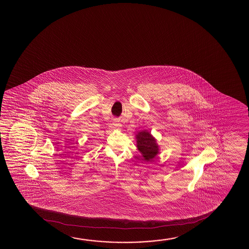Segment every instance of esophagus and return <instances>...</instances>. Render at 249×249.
Returning <instances> with one entry per match:
<instances>
[{"label":"esophagus","instance_id":"esophagus-1","mask_svg":"<svg viewBox=\"0 0 249 249\" xmlns=\"http://www.w3.org/2000/svg\"><path fill=\"white\" fill-rule=\"evenodd\" d=\"M113 126H114L115 128L120 129V128H121V126H122V125H121V123H119V121L116 120V121L113 123Z\"/></svg>","mask_w":249,"mask_h":249}]
</instances>
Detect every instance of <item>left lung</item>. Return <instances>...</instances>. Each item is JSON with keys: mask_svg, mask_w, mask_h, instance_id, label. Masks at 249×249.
I'll use <instances>...</instances> for the list:
<instances>
[{"mask_svg": "<svg viewBox=\"0 0 249 249\" xmlns=\"http://www.w3.org/2000/svg\"><path fill=\"white\" fill-rule=\"evenodd\" d=\"M137 148L140 150L144 160L149 161L159 153V146L157 140L147 130L139 132L136 134Z\"/></svg>", "mask_w": 249, "mask_h": 249, "instance_id": "1", "label": "left lung"}]
</instances>
